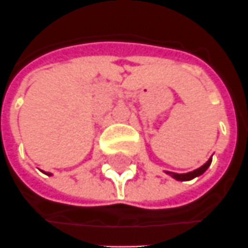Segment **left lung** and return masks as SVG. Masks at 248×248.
Here are the masks:
<instances>
[{
    "label": "left lung",
    "instance_id": "1",
    "mask_svg": "<svg viewBox=\"0 0 248 248\" xmlns=\"http://www.w3.org/2000/svg\"><path fill=\"white\" fill-rule=\"evenodd\" d=\"M211 162H212V158L211 159H208L206 163H204L202 166L199 167V169H196V170H193L190 173H185V174H177V173H170V171H166L167 174H170L173 178H175L177 181H190V179L196 178V177H199L201 174H204L206 171V169L211 166Z\"/></svg>",
    "mask_w": 248,
    "mask_h": 248
}]
</instances>
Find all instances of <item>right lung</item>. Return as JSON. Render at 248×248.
Listing matches in <instances>:
<instances>
[{
	"label": "right lung",
	"instance_id": "1",
	"mask_svg": "<svg viewBox=\"0 0 248 248\" xmlns=\"http://www.w3.org/2000/svg\"><path fill=\"white\" fill-rule=\"evenodd\" d=\"M49 175H51V174H49Z\"/></svg>",
	"mask_w": 248,
	"mask_h": 248
}]
</instances>
